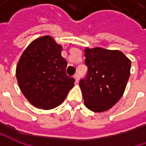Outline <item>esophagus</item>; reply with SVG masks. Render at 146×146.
Returning <instances> with one entry per match:
<instances>
[{"mask_svg": "<svg viewBox=\"0 0 146 146\" xmlns=\"http://www.w3.org/2000/svg\"><path fill=\"white\" fill-rule=\"evenodd\" d=\"M74 79H75V80H76V83H78V82H79V80H80V76H79V74H76V75L74 76Z\"/></svg>", "mask_w": 146, "mask_h": 146, "instance_id": "1", "label": "esophagus"}]
</instances>
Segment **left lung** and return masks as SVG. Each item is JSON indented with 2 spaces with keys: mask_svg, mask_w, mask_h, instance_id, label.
<instances>
[{
  "mask_svg": "<svg viewBox=\"0 0 146 146\" xmlns=\"http://www.w3.org/2000/svg\"><path fill=\"white\" fill-rule=\"evenodd\" d=\"M84 53L88 74L80 81L84 105L93 112L108 110L125 91L131 61L119 50L97 47Z\"/></svg>",
  "mask_w": 146,
  "mask_h": 146,
  "instance_id": "left-lung-1",
  "label": "left lung"
}]
</instances>
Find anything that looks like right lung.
Wrapping results in <instances>:
<instances>
[{
  "label": "right lung",
  "mask_w": 146,
  "mask_h": 146,
  "mask_svg": "<svg viewBox=\"0 0 146 146\" xmlns=\"http://www.w3.org/2000/svg\"><path fill=\"white\" fill-rule=\"evenodd\" d=\"M62 47L53 37L44 36L26 48L16 67L20 89L28 102L39 109L50 110L63 102L75 80L66 75L67 62Z\"/></svg>",
  "instance_id": "add662e5"
}]
</instances>
